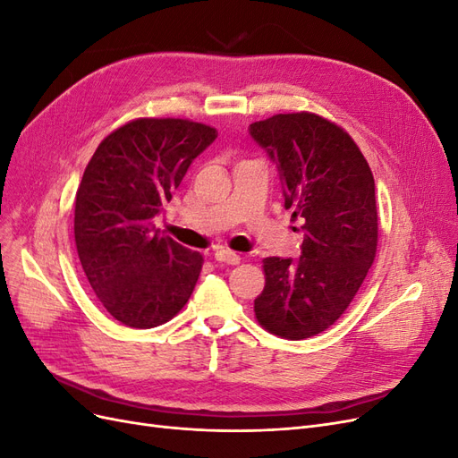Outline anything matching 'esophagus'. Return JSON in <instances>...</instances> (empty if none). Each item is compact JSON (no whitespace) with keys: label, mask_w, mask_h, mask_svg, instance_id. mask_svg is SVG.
<instances>
[{"label":"esophagus","mask_w":458,"mask_h":458,"mask_svg":"<svg viewBox=\"0 0 458 458\" xmlns=\"http://www.w3.org/2000/svg\"><path fill=\"white\" fill-rule=\"evenodd\" d=\"M214 258L219 263H227V266H237V263H241V256L239 254H234L231 250H224V248H219V250H216Z\"/></svg>","instance_id":"esophagus-1"}]
</instances>
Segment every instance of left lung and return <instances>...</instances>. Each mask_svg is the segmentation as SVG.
<instances>
[{"instance_id":"1","label":"left lung","mask_w":458,"mask_h":458,"mask_svg":"<svg viewBox=\"0 0 458 458\" xmlns=\"http://www.w3.org/2000/svg\"><path fill=\"white\" fill-rule=\"evenodd\" d=\"M283 183L284 208L301 219V256L266 258V286L254 300L258 323L286 340L335 325L377 256L374 177L348 131L313 113L250 123Z\"/></svg>"}]
</instances>
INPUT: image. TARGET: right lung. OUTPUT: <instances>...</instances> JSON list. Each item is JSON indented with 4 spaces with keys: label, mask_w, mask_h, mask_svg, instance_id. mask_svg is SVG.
I'll list each match as a JSON object with an SVG mask.
<instances>
[{
    "label": "right lung",
    "mask_w": 458,
    "mask_h": 458,
    "mask_svg": "<svg viewBox=\"0 0 458 458\" xmlns=\"http://www.w3.org/2000/svg\"><path fill=\"white\" fill-rule=\"evenodd\" d=\"M216 128L183 118H137L106 135L76 192L74 241L103 308L131 328L168 323L189 301L202 256L162 237L155 216Z\"/></svg>",
    "instance_id": "obj_1"
}]
</instances>
